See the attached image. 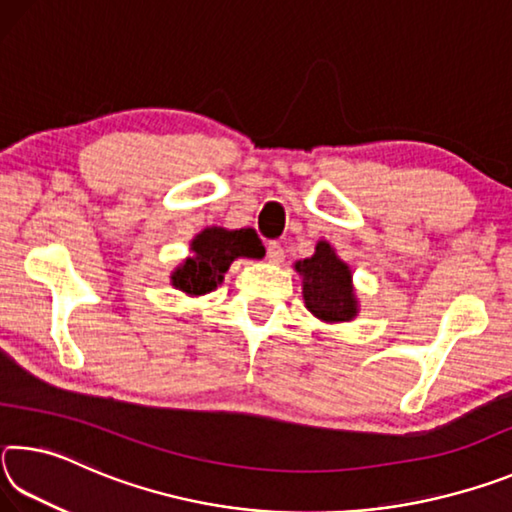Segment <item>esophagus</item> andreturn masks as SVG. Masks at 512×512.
Wrapping results in <instances>:
<instances>
[{"mask_svg":"<svg viewBox=\"0 0 512 512\" xmlns=\"http://www.w3.org/2000/svg\"><path fill=\"white\" fill-rule=\"evenodd\" d=\"M266 257L271 264H282L284 262V250L280 244H268L266 246Z\"/></svg>","mask_w":512,"mask_h":512,"instance_id":"34e87169","label":"esophagus"}]
</instances>
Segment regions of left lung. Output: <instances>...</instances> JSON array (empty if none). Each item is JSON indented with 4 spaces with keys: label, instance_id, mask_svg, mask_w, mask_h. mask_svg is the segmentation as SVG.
Masks as SVG:
<instances>
[{
    "label": "left lung",
    "instance_id": "obj_1",
    "mask_svg": "<svg viewBox=\"0 0 512 512\" xmlns=\"http://www.w3.org/2000/svg\"><path fill=\"white\" fill-rule=\"evenodd\" d=\"M305 307L323 323H350L359 316V298L352 282V268L336 255L329 241L320 239L314 255L298 259Z\"/></svg>",
    "mask_w": 512,
    "mask_h": 512
}]
</instances>
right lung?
<instances>
[{
    "label": "right lung",
    "mask_w": 512,
    "mask_h": 512,
    "mask_svg": "<svg viewBox=\"0 0 512 512\" xmlns=\"http://www.w3.org/2000/svg\"><path fill=\"white\" fill-rule=\"evenodd\" d=\"M189 253L192 255L171 271V287L187 296H205L219 287L235 259H262L264 246L250 228L228 230L210 225L189 241Z\"/></svg>",
    "instance_id": "right-lung-1"
}]
</instances>
